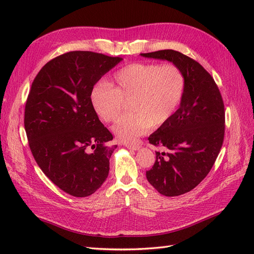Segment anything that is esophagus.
Returning a JSON list of instances; mask_svg holds the SVG:
<instances>
[{
    "instance_id": "1",
    "label": "esophagus",
    "mask_w": 254,
    "mask_h": 254,
    "mask_svg": "<svg viewBox=\"0 0 254 254\" xmlns=\"http://www.w3.org/2000/svg\"><path fill=\"white\" fill-rule=\"evenodd\" d=\"M126 147L128 149H132V150H139L141 148V144L140 143H134V144H130V143H126L125 144Z\"/></svg>"
}]
</instances>
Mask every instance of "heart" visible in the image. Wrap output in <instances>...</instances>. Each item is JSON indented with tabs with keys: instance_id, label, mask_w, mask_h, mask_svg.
Listing matches in <instances>:
<instances>
[{
	"instance_id": "1",
	"label": "heart",
	"mask_w": 254,
	"mask_h": 254,
	"mask_svg": "<svg viewBox=\"0 0 254 254\" xmlns=\"http://www.w3.org/2000/svg\"><path fill=\"white\" fill-rule=\"evenodd\" d=\"M112 87L99 82L92 88L90 102L106 123L117 120L123 101H129V114L120 118L112 131L123 142H133L149 127L159 128L178 109L186 88L182 72L173 64L135 63L114 74Z\"/></svg>"
}]
</instances>
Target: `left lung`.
<instances>
[{
  "label": "left lung",
  "mask_w": 254,
  "mask_h": 254,
  "mask_svg": "<svg viewBox=\"0 0 254 254\" xmlns=\"http://www.w3.org/2000/svg\"><path fill=\"white\" fill-rule=\"evenodd\" d=\"M140 55L170 61L186 80L179 108L148 137L168 152L156 151L155 164L146 172L160 194L179 196L196 188L214 165L224 142V102L212 76L194 59L174 50Z\"/></svg>",
  "instance_id": "1"
}]
</instances>
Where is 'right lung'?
Returning a JSON list of instances; mask_svg holds the SVG:
<instances>
[{
    "label": "right lung",
    "instance_id": "right-lung-1",
    "mask_svg": "<svg viewBox=\"0 0 254 254\" xmlns=\"http://www.w3.org/2000/svg\"><path fill=\"white\" fill-rule=\"evenodd\" d=\"M123 58L93 52H68L38 73L25 105L29 148L44 175L74 197L90 196L102 187L117 145L94 112V84Z\"/></svg>",
    "mask_w": 254,
    "mask_h": 254
}]
</instances>
